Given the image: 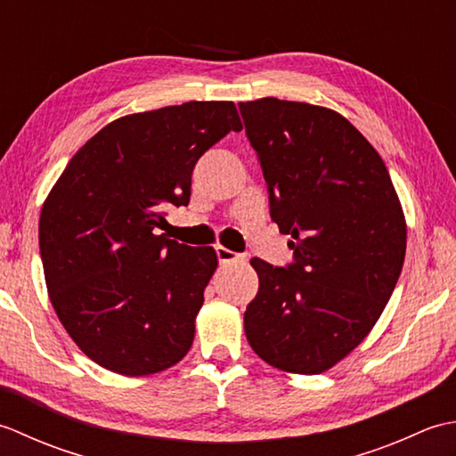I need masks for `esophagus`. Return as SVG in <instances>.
Segmentation results:
<instances>
[{
    "instance_id": "obj_1",
    "label": "esophagus",
    "mask_w": 456,
    "mask_h": 456,
    "mask_svg": "<svg viewBox=\"0 0 456 456\" xmlns=\"http://www.w3.org/2000/svg\"><path fill=\"white\" fill-rule=\"evenodd\" d=\"M216 253H217V258H219L221 265L235 263V260H243V256H240L239 253H233V250H229L227 247H223V245L216 247Z\"/></svg>"
}]
</instances>
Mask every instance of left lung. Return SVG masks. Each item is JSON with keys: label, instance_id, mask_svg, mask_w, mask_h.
<instances>
[{"label": "left lung", "instance_id": "left-lung-1", "mask_svg": "<svg viewBox=\"0 0 456 456\" xmlns=\"http://www.w3.org/2000/svg\"><path fill=\"white\" fill-rule=\"evenodd\" d=\"M294 263L260 258L245 335L270 366L322 374L372 331L398 282L408 227L388 168L354 125L322 105L239 103Z\"/></svg>", "mask_w": 456, "mask_h": 456}]
</instances>
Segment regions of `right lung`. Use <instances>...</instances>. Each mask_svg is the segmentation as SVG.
I'll return each instance as SVG.
<instances>
[{
  "label": "right lung",
  "instance_id": "right-lung-1",
  "mask_svg": "<svg viewBox=\"0 0 456 456\" xmlns=\"http://www.w3.org/2000/svg\"><path fill=\"white\" fill-rule=\"evenodd\" d=\"M240 129L233 102L168 105L105 125L66 164L38 247L54 312L94 362L149 376L190 351L217 255L159 229L170 206H188L201 154Z\"/></svg>",
  "mask_w": 456,
  "mask_h": 456
}]
</instances>
